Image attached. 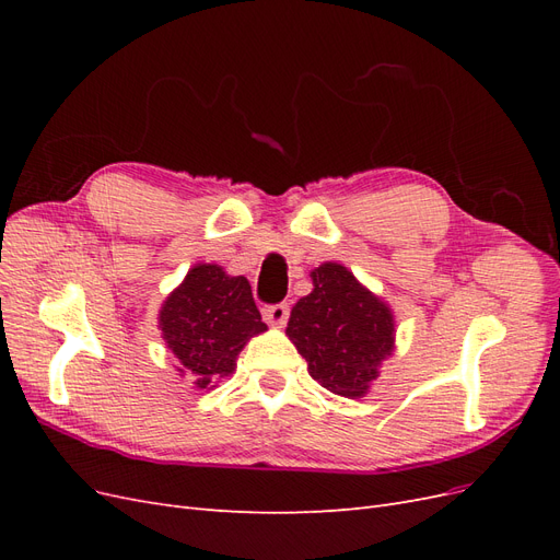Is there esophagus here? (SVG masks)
I'll use <instances>...</instances> for the list:
<instances>
[{"instance_id": "34e87169", "label": "esophagus", "mask_w": 560, "mask_h": 560, "mask_svg": "<svg viewBox=\"0 0 560 560\" xmlns=\"http://www.w3.org/2000/svg\"><path fill=\"white\" fill-rule=\"evenodd\" d=\"M264 319L268 322V325H278L282 327L287 317H290V306L287 303H270V306H264Z\"/></svg>"}]
</instances>
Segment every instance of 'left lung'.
I'll return each mask as SVG.
<instances>
[{"instance_id":"obj_1","label":"left lung","mask_w":560,"mask_h":560,"mask_svg":"<svg viewBox=\"0 0 560 560\" xmlns=\"http://www.w3.org/2000/svg\"><path fill=\"white\" fill-rule=\"evenodd\" d=\"M311 278L313 292L292 308L287 336L322 387L364 397L378 364L393 354V313L341 264H322Z\"/></svg>"}]
</instances>
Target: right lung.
<instances>
[{
	"instance_id": "1",
	"label": "right lung",
	"mask_w": 560,
	"mask_h": 560,
	"mask_svg": "<svg viewBox=\"0 0 560 560\" xmlns=\"http://www.w3.org/2000/svg\"><path fill=\"white\" fill-rule=\"evenodd\" d=\"M264 329L249 282L226 276L214 264L194 266L161 311L165 343L179 360V371H191L198 387L229 376L238 352Z\"/></svg>"
}]
</instances>
